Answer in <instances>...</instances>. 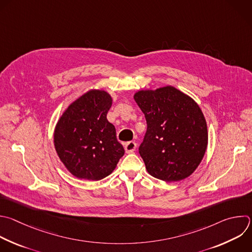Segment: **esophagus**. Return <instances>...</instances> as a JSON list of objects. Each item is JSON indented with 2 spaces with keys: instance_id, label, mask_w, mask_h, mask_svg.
<instances>
[{
  "instance_id": "obj_1",
  "label": "esophagus",
  "mask_w": 252,
  "mask_h": 252,
  "mask_svg": "<svg viewBox=\"0 0 252 252\" xmlns=\"http://www.w3.org/2000/svg\"><path fill=\"white\" fill-rule=\"evenodd\" d=\"M125 149L126 153H131L136 149V143L134 141H128L125 143Z\"/></svg>"
}]
</instances>
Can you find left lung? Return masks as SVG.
<instances>
[{"label": "left lung", "mask_w": 252, "mask_h": 252, "mask_svg": "<svg viewBox=\"0 0 252 252\" xmlns=\"http://www.w3.org/2000/svg\"><path fill=\"white\" fill-rule=\"evenodd\" d=\"M133 98L147 125L138 147L147 172L166 182L190 176L208 145L207 123L200 107L172 86L138 91Z\"/></svg>", "instance_id": "obj_1"}]
</instances>
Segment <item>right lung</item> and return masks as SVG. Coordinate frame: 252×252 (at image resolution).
I'll return each instance as SVG.
<instances>
[{"mask_svg":"<svg viewBox=\"0 0 252 252\" xmlns=\"http://www.w3.org/2000/svg\"><path fill=\"white\" fill-rule=\"evenodd\" d=\"M111 96L91 90L73 102L54 131L56 152L77 178L101 180L110 175L125 154L115 126L107 120Z\"/></svg>","mask_w":252,"mask_h":252,"instance_id":"add662e5","label":"right lung"}]
</instances>
